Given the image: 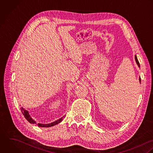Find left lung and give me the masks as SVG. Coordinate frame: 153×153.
Instances as JSON below:
<instances>
[{
  "label": "left lung",
  "instance_id": "8db88e82",
  "mask_svg": "<svg viewBox=\"0 0 153 153\" xmlns=\"http://www.w3.org/2000/svg\"><path fill=\"white\" fill-rule=\"evenodd\" d=\"M135 61H136L137 64H138V65L140 67V63H139V62H138V60L137 57V56H135ZM140 82H141V79H140Z\"/></svg>",
  "mask_w": 153,
  "mask_h": 153
}]
</instances>
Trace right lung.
I'll list each match as a JSON object with an SVG mask.
<instances>
[{
    "label": "right lung",
    "mask_w": 153,
    "mask_h": 153,
    "mask_svg": "<svg viewBox=\"0 0 153 153\" xmlns=\"http://www.w3.org/2000/svg\"><path fill=\"white\" fill-rule=\"evenodd\" d=\"M21 112H22V114L24 115V117L26 118V120H27L28 122H30V123H32V124H36L37 126H39V127H45V128H46V127H50V126H54V125H57V124H58L59 123H60V122H61V121H62V118L64 117H62V118H60V119H59V120H57L56 121H54V122H52V123H48V124L36 123V122H35L34 120H33L31 118V117H30V114H29V113H28V112L27 111L25 110L23 108H21Z\"/></svg>",
    "instance_id": "obj_1"
}]
</instances>
